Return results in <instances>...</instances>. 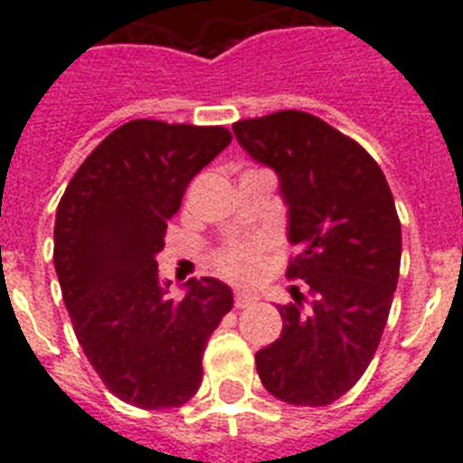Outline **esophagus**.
<instances>
[{
    "instance_id": "34e87169",
    "label": "esophagus",
    "mask_w": 463,
    "mask_h": 463,
    "mask_svg": "<svg viewBox=\"0 0 463 463\" xmlns=\"http://www.w3.org/2000/svg\"><path fill=\"white\" fill-rule=\"evenodd\" d=\"M255 301H257V297H252V294H248V292H236L234 294L236 308H248V306H252Z\"/></svg>"
}]
</instances>
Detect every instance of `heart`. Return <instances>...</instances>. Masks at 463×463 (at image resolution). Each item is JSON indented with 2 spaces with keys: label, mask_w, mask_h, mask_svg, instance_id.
Wrapping results in <instances>:
<instances>
[{
  "label": "heart",
  "mask_w": 463,
  "mask_h": 463,
  "mask_svg": "<svg viewBox=\"0 0 463 463\" xmlns=\"http://www.w3.org/2000/svg\"><path fill=\"white\" fill-rule=\"evenodd\" d=\"M269 250L267 239L232 241L213 255V267L220 276L236 282H252L264 269V257Z\"/></svg>",
  "instance_id": "1"
}]
</instances>
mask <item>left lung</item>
<instances>
[{
  "label": "left lung",
  "instance_id": "1",
  "mask_svg": "<svg viewBox=\"0 0 463 463\" xmlns=\"http://www.w3.org/2000/svg\"><path fill=\"white\" fill-rule=\"evenodd\" d=\"M250 157L271 166L289 206L294 301L280 338L255 357L261 384L292 406H329L369 369L401 267V222L387 178L354 138L306 110L234 122Z\"/></svg>",
  "mask_w": 463,
  "mask_h": 463
}]
</instances>
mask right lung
<instances>
[{
	"label": "right lung",
	"instance_id": "1",
	"mask_svg": "<svg viewBox=\"0 0 463 463\" xmlns=\"http://www.w3.org/2000/svg\"><path fill=\"white\" fill-rule=\"evenodd\" d=\"M229 143L222 125L125 122L57 206L52 260L76 338L110 394L143 411L196 394L203 347L234 306L215 278H190L181 301L165 298L155 260L190 181Z\"/></svg>",
	"mask_w": 463,
	"mask_h": 463
}]
</instances>
